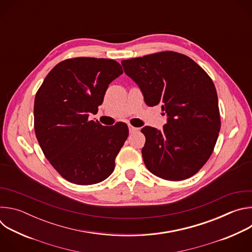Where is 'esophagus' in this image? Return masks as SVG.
I'll use <instances>...</instances> for the list:
<instances>
[{
	"mask_svg": "<svg viewBox=\"0 0 252 252\" xmlns=\"http://www.w3.org/2000/svg\"><path fill=\"white\" fill-rule=\"evenodd\" d=\"M128 129H129L130 133H133V132L138 130V127H135V126H132L131 125H128Z\"/></svg>",
	"mask_w": 252,
	"mask_h": 252,
	"instance_id": "1",
	"label": "esophagus"
}]
</instances>
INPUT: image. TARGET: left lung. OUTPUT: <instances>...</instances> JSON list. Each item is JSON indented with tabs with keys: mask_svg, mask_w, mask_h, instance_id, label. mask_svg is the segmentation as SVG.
Wrapping results in <instances>:
<instances>
[{
	"mask_svg": "<svg viewBox=\"0 0 252 252\" xmlns=\"http://www.w3.org/2000/svg\"><path fill=\"white\" fill-rule=\"evenodd\" d=\"M122 64L146 103L159 104L167 116L162 130L141 128L146 166L167 181L192 176L210 158L220 129L213 82L193 60L171 51L125 60Z\"/></svg>",
	"mask_w": 252,
	"mask_h": 252,
	"instance_id": "obj_1",
	"label": "left lung"
}]
</instances>
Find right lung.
I'll use <instances>...</instances> for the list:
<instances>
[{
  "label": "right lung",
  "instance_id": "1",
  "mask_svg": "<svg viewBox=\"0 0 252 252\" xmlns=\"http://www.w3.org/2000/svg\"><path fill=\"white\" fill-rule=\"evenodd\" d=\"M123 74L109 59H67L53 67L35 94L34 132L53 167L80 186L104 181L128 135L125 123L103 126L89 121L109 85Z\"/></svg>",
  "mask_w": 252,
  "mask_h": 252
}]
</instances>
